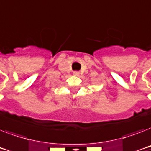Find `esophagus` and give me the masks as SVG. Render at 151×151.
Instances as JSON below:
<instances>
[{
    "label": "esophagus",
    "mask_w": 151,
    "mask_h": 151,
    "mask_svg": "<svg viewBox=\"0 0 151 151\" xmlns=\"http://www.w3.org/2000/svg\"><path fill=\"white\" fill-rule=\"evenodd\" d=\"M73 74L74 76H78L79 75V72H78V71H73Z\"/></svg>",
    "instance_id": "obj_1"
}]
</instances>
